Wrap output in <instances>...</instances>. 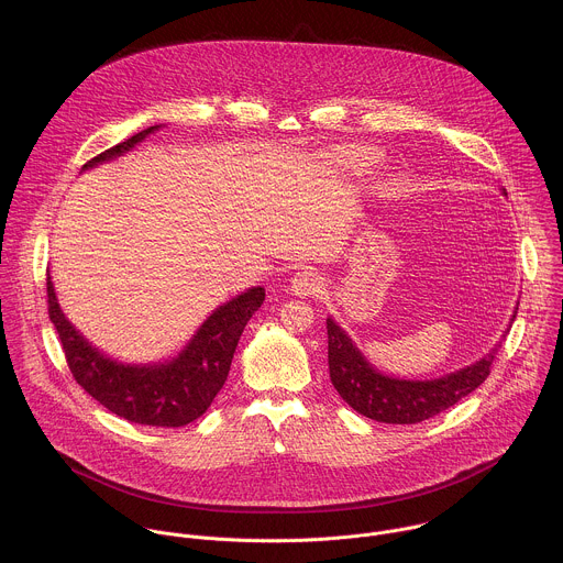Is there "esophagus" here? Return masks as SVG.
<instances>
[{
    "instance_id": "esophagus-1",
    "label": "esophagus",
    "mask_w": 563,
    "mask_h": 563,
    "mask_svg": "<svg viewBox=\"0 0 563 563\" xmlns=\"http://www.w3.org/2000/svg\"><path fill=\"white\" fill-rule=\"evenodd\" d=\"M321 275L312 268H299L292 279H290V290L297 295V297H312L314 292H319L321 288Z\"/></svg>"
}]
</instances>
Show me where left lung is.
<instances>
[{
  "mask_svg": "<svg viewBox=\"0 0 563 563\" xmlns=\"http://www.w3.org/2000/svg\"><path fill=\"white\" fill-rule=\"evenodd\" d=\"M500 192L507 197L505 188H500ZM516 314L518 306L511 314V322ZM327 342L329 377L338 395L357 413L388 424L422 422L468 397L487 379L489 366L500 346V342L494 344L479 362L455 373L435 379H402L373 366L351 335L331 317L327 319Z\"/></svg>",
  "mask_w": 563,
  "mask_h": 563,
  "instance_id": "obj_1",
  "label": "left lung"
}]
</instances>
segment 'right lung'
<instances>
[{"mask_svg": "<svg viewBox=\"0 0 563 563\" xmlns=\"http://www.w3.org/2000/svg\"><path fill=\"white\" fill-rule=\"evenodd\" d=\"M161 128L152 125L134 134L86 162L81 170L132 152ZM262 301L264 288L253 286L212 310L175 355L162 362L130 364L106 355L65 317L52 275L47 273L49 319L60 335L76 382L112 413L150 427H184L206 413L228 379L242 329Z\"/></svg>", "mask_w": 563, "mask_h": 563, "instance_id": "1", "label": "right lung"}]
</instances>
